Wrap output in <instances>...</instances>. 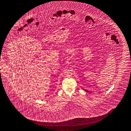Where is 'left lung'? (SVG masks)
<instances>
[{
    "label": "left lung",
    "mask_w": 131,
    "mask_h": 131,
    "mask_svg": "<svg viewBox=\"0 0 131 131\" xmlns=\"http://www.w3.org/2000/svg\"><path fill=\"white\" fill-rule=\"evenodd\" d=\"M83 90H85V91H86V92H89V91H88V90H86V89H83Z\"/></svg>",
    "instance_id": "obj_1"
}]
</instances>
